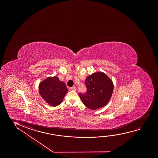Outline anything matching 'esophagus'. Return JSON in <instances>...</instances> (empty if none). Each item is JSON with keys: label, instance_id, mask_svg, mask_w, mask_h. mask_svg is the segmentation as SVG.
<instances>
[{"label": "esophagus", "instance_id": "obj_1", "mask_svg": "<svg viewBox=\"0 0 158 158\" xmlns=\"http://www.w3.org/2000/svg\"><path fill=\"white\" fill-rule=\"evenodd\" d=\"M70 89H71V90H73V91H76V88L75 87H71Z\"/></svg>", "mask_w": 158, "mask_h": 158}]
</instances>
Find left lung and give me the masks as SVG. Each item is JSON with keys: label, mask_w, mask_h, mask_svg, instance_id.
Instances as JSON below:
<instances>
[{"label": "left lung", "mask_w": 158, "mask_h": 158, "mask_svg": "<svg viewBox=\"0 0 158 158\" xmlns=\"http://www.w3.org/2000/svg\"><path fill=\"white\" fill-rule=\"evenodd\" d=\"M85 85L86 91L80 92L83 104L91 110H97L105 106L110 100L113 91L112 80L103 72H98L88 76Z\"/></svg>", "instance_id": "1"}]
</instances>
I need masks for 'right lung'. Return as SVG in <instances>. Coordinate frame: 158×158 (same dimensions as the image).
Returning <instances> with one entry per match:
<instances>
[{
    "mask_svg": "<svg viewBox=\"0 0 158 158\" xmlns=\"http://www.w3.org/2000/svg\"><path fill=\"white\" fill-rule=\"evenodd\" d=\"M39 89L42 98L52 106L61 104L68 92L65 83L60 81L56 76L46 78L39 84Z\"/></svg>",
    "mask_w": 158,
    "mask_h": 158,
    "instance_id": "add662e5",
    "label": "right lung"
}]
</instances>
